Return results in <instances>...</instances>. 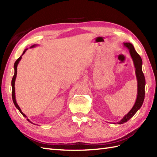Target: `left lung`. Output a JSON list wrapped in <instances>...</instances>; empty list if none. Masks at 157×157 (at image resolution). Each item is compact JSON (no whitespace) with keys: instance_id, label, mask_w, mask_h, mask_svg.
<instances>
[{"instance_id":"1","label":"left lung","mask_w":157,"mask_h":157,"mask_svg":"<svg viewBox=\"0 0 157 157\" xmlns=\"http://www.w3.org/2000/svg\"><path fill=\"white\" fill-rule=\"evenodd\" d=\"M123 45H124L125 47L128 49L130 56H131L133 63H134V65L135 67V73L138 83L137 98H136L134 106H133L132 109L128 113V114H126L123 117L119 122L113 123V124H123V123L127 122L128 120L131 119L132 117L136 114V112L141 108V106L143 104V102H144L145 96L146 81L144 75L142 72V60L140 57V56L138 54V52L136 51V50L134 47V46L132 45V44L129 42H124L123 43Z\"/></svg>"}]
</instances>
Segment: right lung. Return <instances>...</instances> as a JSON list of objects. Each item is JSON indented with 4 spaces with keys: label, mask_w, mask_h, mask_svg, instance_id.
Wrapping results in <instances>:
<instances>
[{
    "label": "right lung",
    "mask_w": 157,
    "mask_h": 157,
    "mask_svg": "<svg viewBox=\"0 0 157 157\" xmlns=\"http://www.w3.org/2000/svg\"><path fill=\"white\" fill-rule=\"evenodd\" d=\"M38 46V44H34L33 46H32L30 48H34V47H36V46ZM28 50V48H26V49H25L24 50V51L23 52V54L19 56V59H17V61L15 62V64H14V70H15V73H14V75H13V79H12V81H11V86H12V98H13V103H14V105H15V107L19 111V112L21 113V115L23 116V117H26L27 118V120L29 122V123H32V124H34V123H32L30 120H29L28 118V117L26 116L24 113H23L22 111H21V109H20V107L19 106V105H17V101H16V99H15V79H16V77H17V65H18V64H19V61H21V58H22V56L23 55V54H24V53L26 52V51H27ZM35 125V124H34Z\"/></svg>",
    "instance_id": "add662e5"
}]
</instances>
